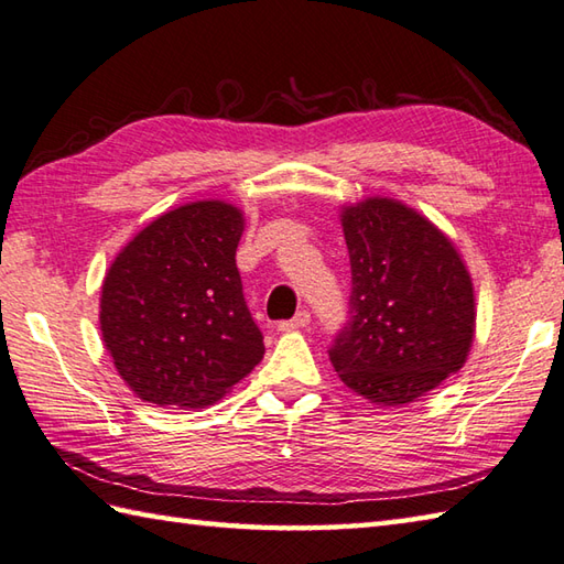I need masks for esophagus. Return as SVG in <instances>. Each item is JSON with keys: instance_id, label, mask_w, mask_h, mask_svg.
<instances>
[{"instance_id": "esophagus-1", "label": "esophagus", "mask_w": 564, "mask_h": 564, "mask_svg": "<svg viewBox=\"0 0 564 564\" xmlns=\"http://www.w3.org/2000/svg\"><path fill=\"white\" fill-rule=\"evenodd\" d=\"M307 323H311V313L297 311L291 319H283V323H279V329H281V333H291V329L307 327Z\"/></svg>"}]
</instances>
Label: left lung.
Returning <instances> with one entry per match:
<instances>
[{"label":"left lung","instance_id":"left-lung-1","mask_svg":"<svg viewBox=\"0 0 564 564\" xmlns=\"http://www.w3.org/2000/svg\"><path fill=\"white\" fill-rule=\"evenodd\" d=\"M349 319L329 345L339 379L381 405L411 403L462 369L474 289L457 249L415 209L386 197L345 207Z\"/></svg>","mask_w":564,"mask_h":564}]
</instances>
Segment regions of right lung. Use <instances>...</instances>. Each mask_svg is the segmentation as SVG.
I'll list each match as a JSON object with an SVG mask.
<instances>
[{"label":"right lung","instance_id":"1","mask_svg":"<svg viewBox=\"0 0 564 564\" xmlns=\"http://www.w3.org/2000/svg\"><path fill=\"white\" fill-rule=\"evenodd\" d=\"M241 229L227 203L183 205L141 229L109 267L99 327L141 401L203 408L261 361L263 335L235 259Z\"/></svg>","mask_w":564,"mask_h":564}]
</instances>
